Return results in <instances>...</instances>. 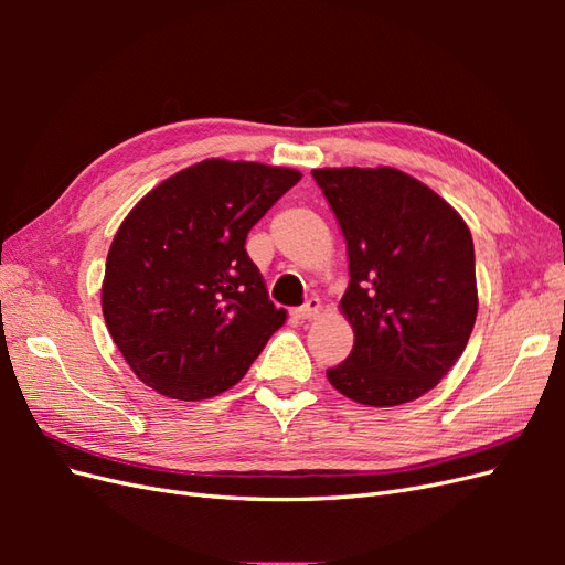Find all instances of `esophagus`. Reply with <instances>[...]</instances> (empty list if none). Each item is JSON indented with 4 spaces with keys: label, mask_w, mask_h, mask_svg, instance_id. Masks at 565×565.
Instances as JSON below:
<instances>
[{
    "label": "esophagus",
    "mask_w": 565,
    "mask_h": 565,
    "mask_svg": "<svg viewBox=\"0 0 565 565\" xmlns=\"http://www.w3.org/2000/svg\"><path fill=\"white\" fill-rule=\"evenodd\" d=\"M320 311H322L320 299H309V301H306V303L301 306V309L295 311V318H297V320H311V318H316Z\"/></svg>",
    "instance_id": "34e87169"
}]
</instances>
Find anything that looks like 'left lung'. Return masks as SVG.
<instances>
[{"mask_svg":"<svg viewBox=\"0 0 565 565\" xmlns=\"http://www.w3.org/2000/svg\"><path fill=\"white\" fill-rule=\"evenodd\" d=\"M313 179L344 233L351 276L339 309L353 351L328 380L361 405L415 401L446 377L473 330L471 231L401 169H313Z\"/></svg>","mask_w":565,"mask_h":565,"instance_id":"left-lung-1","label":"left lung"}]
</instances>
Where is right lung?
Instances as JSON below:
<instances>
[{
	"label": "right lung",
	"instance_id": "add662e5",
	"mask_svg": "<svg viewBox=\"0 0 565 565\" xmlns=\"http://www.w3.org/2000/svg\"><path fill=\"white\" fill-rule=\"evenodd\" d=\"M301 174L202 160L136 202L106 259L100 306L127 365L167 398L204 401L241 382L287 318L245 249Z\"/></svg>",
	"mask_w": 565,
	"mask_h": 565
}]
</instances>
